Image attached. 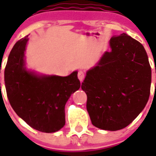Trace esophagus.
Instances as JSON below:
<instances>
[{
	"mask_svg": "<svg viewBox=\"0 0 156 156\" xmlns=\"http://www.w3.org/2000/svg\"><path fill=\"white\" fill-rule=\"evenodd\" d=\"M84 76H85L84 73H83L82 70H80V71L78 72V78H79V80H80V82H82V81L83 80V79H84Z\"/></svg>",
	"mask_w": 156,
	"mask_h": 156,
	"instance_id": "34e87169",
	"label": "esophagus"
}]
</instances>
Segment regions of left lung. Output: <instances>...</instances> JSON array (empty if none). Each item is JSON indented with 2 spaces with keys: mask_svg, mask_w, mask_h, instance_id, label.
<instances>
[{
  "mask_svg": "<svg viewBox=\"0 0 156 156\" xmlns=\"http://www.w3.org/2000/svg\"><path fill=\"white\" fill-rule=\"evenodd\" d=\"M110 51L87 70L81 88L92 124L115 131L142 112L150 95L151 70L143 45L126 34L112 37Z\"/></svg>",
  "mask_w": 156,
  "mask_h": 156,
  "instance_id": "left-lung-1",
  "label": "left lung"
}]
</instances>
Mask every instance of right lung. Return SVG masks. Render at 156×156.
I'll list each match as a JSON object with an SVG mask.
<instances>
[{
  "mask_svg": "<svg viewBox=\"0 0 156 156\" xmlns=\"http://www.w3.org/2000/svg\"><path fill=\"white\" fill-rule=\"evenodd\" d=\"M28 36L11 51L5 69L7 95L16 113L32 128L44 133L58 131L66 124L65 105L80 87L77 73L67 76L39 73L27 67Z\"/></svg>",
  "mask_w": 156,
  "mask_h": 156,
  "instance_id": "add662e5",
  "label": "right lung"
}]
</instances>
